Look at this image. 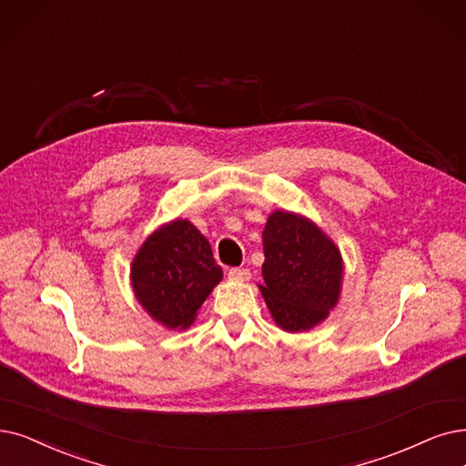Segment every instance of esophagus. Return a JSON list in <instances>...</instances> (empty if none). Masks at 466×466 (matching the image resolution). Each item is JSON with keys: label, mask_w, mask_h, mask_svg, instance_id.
<instances>
[{"label": "esophagus", "mask_w": 466, "mask_h": 466, "mask_svg": "<svg viewBox=\"0 0 466 466\" xmlns=\"http://www.w3.org/2000/svg\"><path fill=\"white\" fill-rule=\"evenodd\" d=\"M248 275H250V271L245 269V268H231L228 271V277L233 279V281H247Z\"/></svg>", "instance_id": "esophagus-1"}]
</instances>
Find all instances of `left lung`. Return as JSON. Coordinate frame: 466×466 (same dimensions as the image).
<instances>
[{
  "mask_svg": "<svg viewBox=\"0 0 466 466\" xmlns=\"http://www.w3.org/2000/svg\"><path fill=\"white\" fill-rule=\"evenodd\" d=\"M259 285L275 323L289 330H308L323 321L339 302L342 258L332 240L302 216L277 210L264 229Z\"/></svg>",
  "mask_w": 466,
  "mask_h": 466,
  "instance_id": "8db88e82",
  "label": "left lung"
}]
</instances>
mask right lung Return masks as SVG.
<instances>
[{
    "label": "right lung",
    "mask_w": 466,
    "mask_h": 466,
    "mask_svg": "<svg viewBox=\"0 0 466 466\" xmlns=\"http://www.w3.org/2000/svg\"><path fill=\"white\" fill-rule=\"evenodd\" d=\"M210 243L187 219H176L148 237L132 266V287L151 318L185 329L221 281Z\"/></svg>",
    "instance_id": "add662e5"
}]
</instances>
